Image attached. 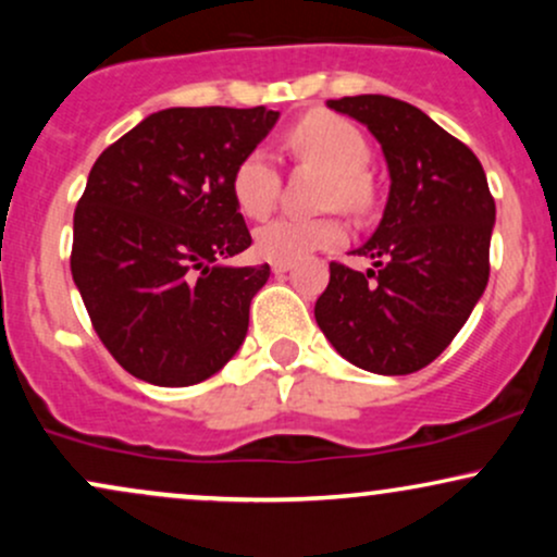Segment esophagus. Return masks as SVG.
Wrapping results in <instances>:
<instances>
[{
    "label": "esophagus",
    "instance_id": "esophagus-1",
    "mask_svg": "<svg viewBox=\"0 0 557 557\" xmlns=\"http://www.w3.org/2000/svg\"><path fill=\"white\" fill-rule=\"evenodd\" d=\"M290 261H272V272L274 274H285L287 270H290Z\"/></svg>",
    "mask_w": 557,
    "mask_h": 557
}]
</instances>
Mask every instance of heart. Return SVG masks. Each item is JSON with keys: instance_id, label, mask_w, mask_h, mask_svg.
Masks as SVG:
<instances>
[{"instance_id": "b5f03b06", "label": "heart", "mask_w": 557, "mask_h": 557, "mask_svg": "<svg viewBox=\"0 0 557 557\" xmlns=\"http://www.w3.org/2000/svg\"><path fill=\"white\" fill-rule=\"evenodd\" d=\"M287 144L296 154L314 159L335 172L332 201L345 209H361L369 201V185L361 170L369 162V144L363 133L345 117L314 112L287 133ZM233 194L246 216H267L280 194V172L270 151H251L233 175ZM345 238L343 222L332 216H277L253 235L259 257L270 261H298L314 251L337 246Z\"/></svg>"}]
</instances>
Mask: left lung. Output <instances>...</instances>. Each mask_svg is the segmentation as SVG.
Masks as SVG:
<instances>
[{
    "instance_id": "left-lung-1",
    "label": "left lung",
    "mask_w": 557,
    "mask_h": 557,
    "mask_svg": "<svg viewBox=\"0 0 557 557\" xmlns=\"http://www.w3.org/2000/svg\"><path fill=\"white\" fill-rule=\"evenodd\" d=\"M380 140L385 212L354 253L374 270L330 264L314 317L332 348L374 374H411L450 345L490 280L495 198L469 146L432 117L380 94L330 99Z\"/></svg>"
}]
</instances>
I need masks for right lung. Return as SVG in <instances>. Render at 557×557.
Returning a JSON list of instances; mask_svg holds the SVG:
<instances>
[{
	"instance_id": "1",
	"label": "right lung",
	"mask_w": 557,
	"mask_h": 557,
	"mask_svg": "<svg viewBox=\"0 0 557 557\" xmlns=\"http://www.w3.org/2000/svg\"><path fill=\"white\" fill-rule=\"evenodd\" d=\"M277 117L267 107H170L88 172L70 270L96 335L138 380L196 385L246 341L270 264H222L251 246L233 175Z\"/></svg>"
}]
</instances>
